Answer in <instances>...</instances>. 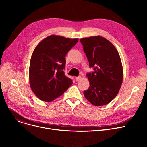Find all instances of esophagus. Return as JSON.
I'll use <instances>...</instances> for the list:
<instances>
[{
	"label": "esophagus",
	"instance_id": "obj_1",
	"mask_svg": "<svg viewBox=\"0 0 147 147\" xmlns=\"http://www.w3.org/2000/svg\"><path fill=\"white\" fill-rule=\"evenodd\" d=\"M75 79L76 81H79L81 79V77L80 76H78V77H76Z\"/></svg>",
	"mask_w": 147,
	"mask_h": 147
}]
</instances>
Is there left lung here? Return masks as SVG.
Here are the masks:
<instances>
[{"label":"left lung","mask_w":147,"mask_h":147,"mask_svg":"<svg viewBox=\"0 0 147 147\" xmlns=\"http://www.w3.org/2000/svg\"><path fill=\"white\" fill-rule=\"evenodd\" d=\"M83 46L94 71L88 73L89 89L83 92L84 97L92 104L102 106L110 103L117 96L123 78V69L119 53L107 38L95 36L83 38Z\"/></svg>","instance_id":"left-lung-1"}]
</instances>
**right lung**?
<instances>
[{
  "instance_id": "obj_1",
  "label": "right lung",
  "mask_w": 147,
  "mask_h": 147,
  "mask_svg": "<svg viewBox=\"0 0 147 147\" xmlns=\"http://www.w3.org/2000/svg\"><path fill=\"white\" fill-rule=\"evenodd\" d=\"M78 40L51 35L37 45L31 57L28 77L31 89L38 99L52 101L71 85V79L65 75L63 69L67 53Z\"/></svg>"
}]
</instances>
